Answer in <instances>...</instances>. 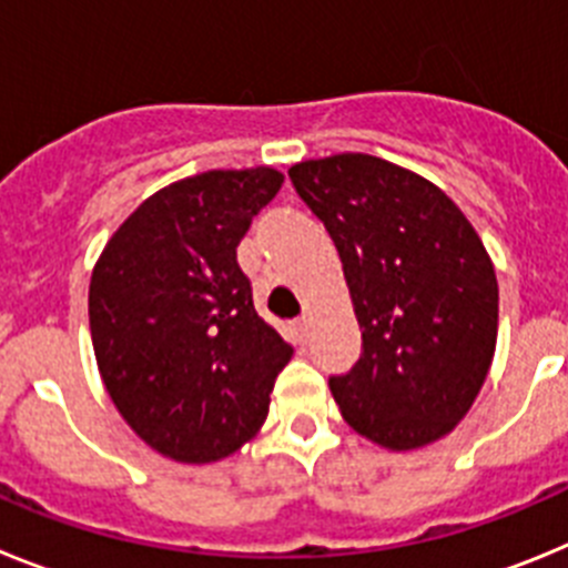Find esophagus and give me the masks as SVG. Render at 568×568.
Masks as SVG:
<instances>
[{
    "label": "esophagus",
    "mask_w": 568,
    "mask_h": 568,
    "mask_svg": "<svg viewBox=\"0 0 568 568\" xmlns=\"http://www.w3.org/2000/svg\"><path fill=\"white\" fill-rule=\"evenodd\" d=\"M293 333H295V341H298V344H304V341H307V333H310V324L304 318L301 321H295L293 324Z\"/></svg>",
    "instance_id": "esophagus-1"
}]
</instances>
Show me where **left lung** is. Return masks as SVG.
I'll return each instance as SVG.
<instances>
[{
	"label": "left lung",
	"mask_w": 568,
	"mask_h": 568,
	"mask_svg": "<svg viewBox=\"0 0 568 568\" xmlns=\"http://www.w3.org/2000/svg\"><path fill=\"white\" fill-rule=\"evenodd\" d=\"M344 264L364 353L329 378L366 440L409 453L464 420L498 344V278L458 204L378 155L338 153L290 168Z\"/></svg>",
	"instance_id": "left-lung-1"
}]
</instances>
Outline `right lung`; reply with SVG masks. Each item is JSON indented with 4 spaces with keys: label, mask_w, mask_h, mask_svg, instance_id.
Wrapping results in <instances>:
<instances>
[{
    "label": "right lung",
    "mask_w": 568,
    "mask_h": 568,
    "mask_svg": "<svg viewBox=\"0 0 568 568\" xmlns=\"http://www.w3.org/2000/svg\"><path fill=\"white\" fill-rule=\"evenodd\" d=\"M273 168L207 170L144 199L90 275V335L110 400L150 449L213 464L255 438L293 358L253 307L235 247L275 199Z\"/></svg>",
    "instance_id": "right-lung-1"
}]
</instances>
